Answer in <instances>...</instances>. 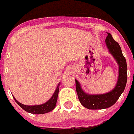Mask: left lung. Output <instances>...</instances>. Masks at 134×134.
I'll use <instances>...</instances> for the list:
<instances>
[{"mask_svg":"<svg viewBox=\"0 0 134 134\" xmlns=\"http://www.w3.org/2000/svg\"><path fill=\"white\" fill-rule=\"evenodd\" d=\"M105 42L109 51L119 66V74L117 84L115 88L109 93L99 95H90L86 93L82 90L80 82L75 80L76 91L80 103L84 107L89 109H107L117 102L126 86L127 80V66L126 59L123 56L121 48L113 38L110 33H107Z\"/></svg>","mask_w":134,"mask_h":134,"instance_id":"obj_1","label":"left lung"}]
</instances>
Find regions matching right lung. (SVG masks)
<instances>
[{
	"mask_svg": "<svg viewBox=\"0 0 134 134\" xmlns=\"http://www.w3.org/2000/svg\"><path fill=\"white\" fill-rule=\"evenodd\" d=\"M59 85L60 84L59 83L55 91L53 93L52 96L50 97V99L48 101H47L46 103L40 104V105H34V106H27L23 104L20 103L14 97V99L16 101L18 104L21 107L23 110H25L27 112L33 114H43V113H48L50 111L54 109V107H56L57 101V97H58L59 89Z\"/></svg>",
	"mask_w": 134,
	"mask_h": 134,
	"instance_id": "obj_1",
	"label": "right lung"
}]
</instances>
